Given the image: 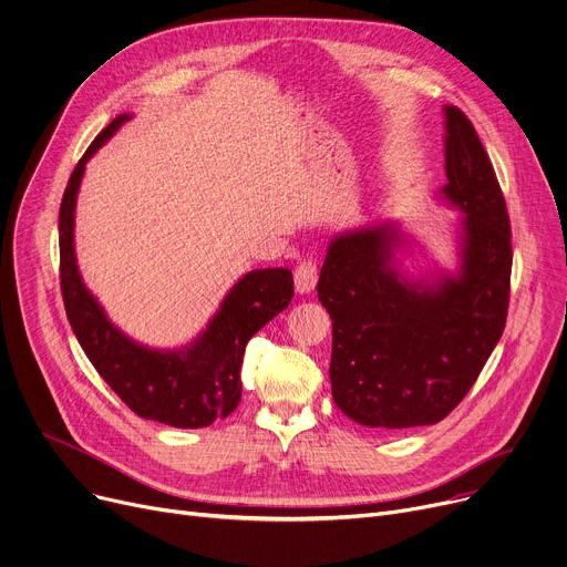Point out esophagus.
<instances>
[{
    "instance_id": "obj_1",
    "label": "esophagus",
    "mask_w": 567,
    "mask_h": 567,
    "mask_svg": "<svg viewBox=\"0 0 567 567\" xmlns=\"http://www.w3.org/2000/svg\"><path fill=\"white\" fill-rule=\"evenodd\" d=\"M319 280V269H317V260L307 257V260L298 262L296 271H293V285L298 293H310L317 287Z\"/></svg>"
}]
</instances>
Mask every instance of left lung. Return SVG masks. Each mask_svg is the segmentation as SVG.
Masks as SVG:
<instances>
[{
    "label": "left lung",
    "mask_w": 567,
    "mask_h": 567,
    "mask_svg": "<svg viewBox=\"0 0 567 567\" xmlns=\"http://www.w3.org/2000/svg\"><path fill=\"white\" fill-rule=\"evenodd\" d=\"M443 196L463 213L461 267L409 282L393 262L391 224L348 230L317 285L332 319V398L367 427L434 425L463 400L497 346L511 291V226L488 153L456 106H445Z\"/></svg>",
    "instance_id": "1"
}]
</instances>
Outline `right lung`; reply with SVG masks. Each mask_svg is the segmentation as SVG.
<instances>
[{
	"label": "right lung",
	"instance_id": "1",
	"mask_svg": "<svg viewBox=\"0 0 567 567\" xmlns=\"http://www.w3.org/2000/svg\"><path fill=\"white\" fill-rule=\"evenodd\" d=\"M131 115L115 117L83 153L59 215L61 291L70 326L96 373L140 419L172 427H208L241 400L239 369L248 339L278 317L293 296L289 269L246 274L224 298L205 332L185 350H151L122 334L85 289L74 255V205L85 163Z\"/></svg>",
	"mask_w": 567,
	"mask_h": 567
}]
</instances>
